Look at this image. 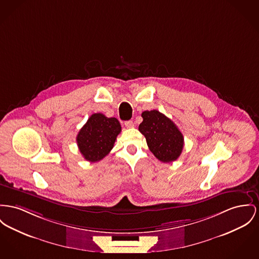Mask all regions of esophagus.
<instances>
[{
  "mask_svg": "<svg viewBox=\"0 0 259 259\" xmlns=\"http://www.w3.org/2000/svg\"><path fill=\"white\" fill-rule=\"evenodd\" d=\"M124 125H125V127H127V128H131V127H134V126H135L134 121H124Z\"/></svg>",
  "mask_w": 259,
  "mask_h": 259,
  "instance_id": "1",
  "label": "esophagus"
}]
</instances>
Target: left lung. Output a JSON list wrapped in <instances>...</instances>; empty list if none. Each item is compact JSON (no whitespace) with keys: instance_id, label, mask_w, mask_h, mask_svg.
I'll list each match as a JSON object with an SVG mask.
<instances>
[{"instance_id":"1","label":"left lung","mask_w":259,"mask_h":259,"mask_svg":"<svg viewBox=\"0 0 259 259\" xmlns=\"http://www.w3.org/2000/svg\"><path fill=\"white\" fill-rule=\"evenodd\" d=\"M139 132L146 138L149 150L163 163L176 161L184 148V137L178 126L157 110L144 111Z\"/></svg>"}]
</instances>
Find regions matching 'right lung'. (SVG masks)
I'll return each mask as SVG.
<instances>
[{"mask_svg": "<svg viewBox=\"0 0 259 259\" xmlns=\"http://www.w3.org/2000/svg\"><path fill=\"white\" fill-rule=\"evenodd\" d=\"M121 131V123L116 118L93 114L76 137L78 149L87 161H100L112 150Z\"/></svg>", "mask_w": 259, "mask_h": 259, "instance_id": "obj_1", "label": "right lung"}]
</instances>
